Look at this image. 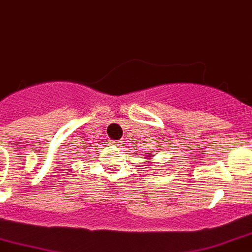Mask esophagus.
<instances>
[{
    "instance_id": "1",
    "label": "esophagus",
    "mask_w": 252,
    "mask_h": 252,
    "mask_svg": "<svg viewBox=\"0 0 252 252\" xmlns=\"http://www.w3.org/2000/svg\"><path fill=\"white\" fill-rule=\"evenodd\" d=\"M111 144L114 145V147H121L122 141L121 140H111Z\"/></svg>"
}]
</instances>
